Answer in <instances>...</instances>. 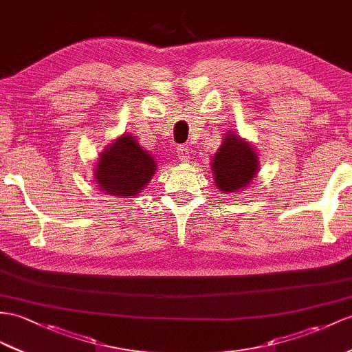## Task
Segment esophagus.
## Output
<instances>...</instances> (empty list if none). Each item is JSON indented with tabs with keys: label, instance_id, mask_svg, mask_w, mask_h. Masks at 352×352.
Here are the masks:
<instances>
[{
	"label": "esophagus",
	"instance_id": "esophagus-1",
	"mask_svg": "<svg viewBox=\"0 0 352 352\" xmlns=\"http://www.w3.org/2000/svg\"><path fill=\"white\" fill-rule=\"evenodd\" d=\"M176 152H177V157H179V160H182V161L190 160L191 149H190V146H186V144H179Z\"/></svg>",
	"mask_w": 352,
	"mask_h": 352
}]
</instances>
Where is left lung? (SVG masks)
I'll list each match as a JSON object with an SVG mask.
<instances>
[{"label": "left lung", "instance_id": "obj_1", "mask_svg": "<svg viewBox=\"0 0 352 352\" xmlns=\"http://www.w3.org/2000/svg\"><path fill=\"white\" fill-rule=\"evenodd\" d=\"M212 167L218 190L234 192L252 181L258 161L250 143L236 134H227L212 160Z\"/></svg>", "mask_w": 352, "mask_h": 352}]
</instances>
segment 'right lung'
Here are the masks:
<instances>
[{
    "label": "right lung",
    "mask_w": 352,
    "mask_h": 352,
    "mask_svg": "<svg viewBox=\"0 0 352 352\" xmlns=\"http://www.w3.org/2000/svg\"><path fill=\"white\" fill-rule=\"evenodd\" d=\"M157 170L155 160L133 135H122L98 160L96 181L110 195H135Z\"/></svg>",
    "instance_id": "right-lung-1"
}]
</instances>
